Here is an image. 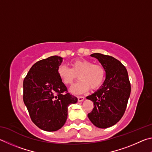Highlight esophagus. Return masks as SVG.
<instances>
[{"label":"esophagus","instance_id":"1","mask_svg":"<svg viewBox=\"0 0 152 152\" xmlns=\"http://www.w3.org/2000/svg\"><path fill=\"white\" fill-rule=\"evenodd\" d=\"M77 99H78L79 102H83V101L85 99V97L83 96H78L77 97Z\"/></svg>","mask_w":152,"mask_h":152}]
</instances>
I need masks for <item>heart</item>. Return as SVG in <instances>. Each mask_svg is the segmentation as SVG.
<instances>
[{
	"mask_svg": "<svg viewBox=\"0 0 152 152\" xmlns=\"http://www.w3.org/2000/svg\"><path fill=\"white\" fill-rule=\"evenodd\" d=\"M71 68L60 65L57 74L61 81L66 86H72L78 78L81 81L72 87L71 91L75 94H82L100 88L105 81L106 71L100 64L94 63L85 58H75L71 61Z\"/></svg>",
	"mask_w": 152,
	"mask_h": 152,
	"instance_id": "b5f03b06",
	"label": "heart"
}]
</instances>
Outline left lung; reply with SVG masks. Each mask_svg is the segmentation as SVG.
Masks as SVG:
<instances>
[{"mask_svg":"<svg viewBox=\"0 0 152 152\" xmlns=\"http://www.w3.org/2000/svg\"><path fill=\"white\" fill-rule=\"evenodd\" d=\"M91 56L104 66L106 78L101 89L87 97L94 104L87 116L94 126L107 128L116 124L123 117L131 93V84L126 66L120 61L101 53Z\"/></svg>","mask_w":152,"mask_h":152,"instance_id":"8db88e82","label":"left lung"}]
</instances>
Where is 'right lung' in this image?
Masks as SVG:
<instances>
[{
	"label": "right lung",
	"instance_id": "right-lung-1",
	"mask_svg": "<svg viewBox=\"0 0 152 152\" xmlns=\"http://www.w3.org/2000/svg\"><path fill=\"white\" fill-rule=\"evenodd\" d=\"M63 58L51 56L37 61L23 81V101L32 121L44 131L61 128L69 105L77 102L69 94L57 74Z\"/></svg>",
	"mask_w": 152,
	"mask_h": 152
}]
</instances>
